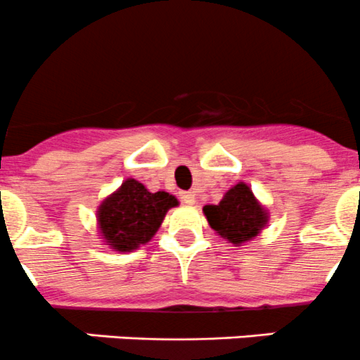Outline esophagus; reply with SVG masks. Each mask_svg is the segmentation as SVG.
<instances>
[{"mask_svg": "<svg viewBox=\"0 0 360 360\" xmlns=\"http://www.w3.org/2000/svg\"><path fill=\"white\" fill-rule=\"evenodd\" d=\"M181 202L186 203V205H193L197 198H195L193 191H184V193H181Z\"/></svg>", "mask_w": 360, "mask_h": 360, "instance_id": "34e87169", "label": "esophagus"}]
</instances>
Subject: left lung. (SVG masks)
<instances>
[{
    "label": "left lung",
    "mask_w": 360,
    "mask_h": 360,
    "mask_svg": "<svg viewBox=\"0 0 360 360\" xmlns=\"http://www.w3.org/2000/svg\"><path fill=\"white\" fill-rule=\"evenodd\" d=\"M210 228L233 245H242L261 233L268 212L245 183L235 184L217 205L203 207Z\"/></svg>",
    "instance_id": "8db88e82"
}]
</instances>
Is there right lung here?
<instances>
[{"instance_id": "add662e5", "label": "right lung", "mask_w": 360, "mask_h": 360, "mask_svg": "<svg viewBox=\"0 0 360 360\" xmlns=\"http://www.w3.org/2000/svg\"><path fill=\"white\" fill-rule=\"evenodd\" d=\"M177 203L174 195L151 193L143 183L130 177L97 209L101 237L118 252L136 250L153 238L167 210Z\"/></svg>"}]
</instances>
